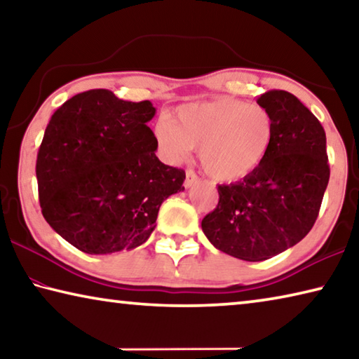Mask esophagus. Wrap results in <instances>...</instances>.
Returning a JSON list of instances; mask_svg holds the SVG:
<instances>
[{
	"instance_id": "obj_1",
	"label": "esophagus",
	"mask_w": 359,
	"mask_h": 359,
	"mask_svg": "<svg viewBox=\"0 0 359 359\" xmlns=\"http://www.w3.org/2000/svg\"><path fill=\"white\" fill-rule=\"evenodd\" d=\"M199 182V177L196 174H194L191 169H187V172H185V182H184V185H185V188H190V187H193V185H196Z\"/></svg>"
}]
</instances>
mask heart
Returning <instances> with one entry per match:
<instances>
[{"label": "heart", "mask_w": 359, "mask_h": 359, "mask_svg": "<svg viewBox=\"0 0 359 359\" xmlns=\"http://www.w3.org/2000/svg\"><path fill=\"white\" fill-rule=\"evenodd\" d=\"M161 156L180 163L198 147L210 177L236 180L255 171L271 149L274 123L266 107L236 98L184 104L155 125Z\"/></svg>", "instance_id": "b5f03b06"}]
</instances>
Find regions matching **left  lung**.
Masks as SVG:
<instances>
[{"label":"left lung","mask_w":359,"mask_h":359,"mask_svg":"<svg viewBox=\"0 0 359 359\" xmlns=\"http://www.w3.org/2000/svg\"><path fill=\"white\" fill-rule=\"evenodd\" d=\"M258 104L274 123L271 149L244 179L218 185L217 208L201 222L212 245L244 261L272 258L306 238L330 182L318 118L285 90L263 93Z\"/></svg>","instance_id":"left-lung-1"}]
</instances>
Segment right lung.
<instances>
[{"mask_svg":"<svg viewBox=\"0 0 359 359\" xmlns=\"http://www.w3.org/2000/svg\"><path fill=\"white\" fill-rule=\"evenodd\" d=\"M150 101L88 90L60 106L36 160L46 222L90 255L133 250L155 229L166 198L184 191L185 171L155 155Z\"/></svg>","mask_w":359,"mask_h":359,"instance_id":"obj_1","label":"right lung"}]
</instances>
